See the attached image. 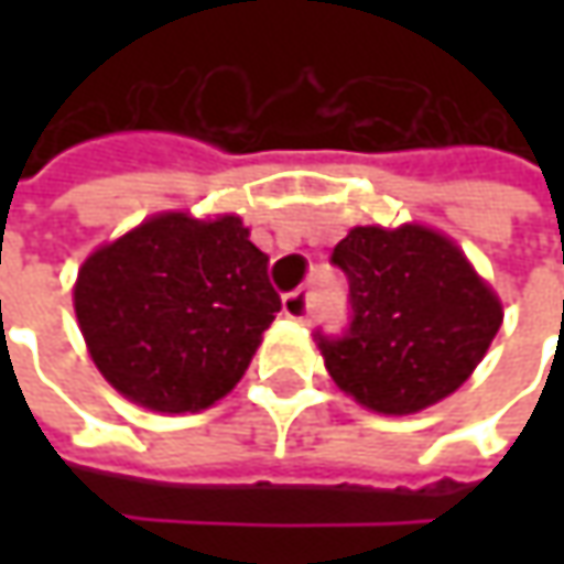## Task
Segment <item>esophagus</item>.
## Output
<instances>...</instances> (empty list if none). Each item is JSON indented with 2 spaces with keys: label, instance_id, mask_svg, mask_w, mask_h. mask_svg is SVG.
Masks as SVG:
<instances>
[{
  "label": "esophagus",
  "instance_id": "34e87169",
  "mask_svg": "<svg viewBox=\"0 0 564 564\" xmlns=\"http://www.w3.org/2000/svg\"><path fill=\"white\" fill-rule=\"evenodd\" d=\"M311 307H314V297H311L307 289H297V292H289L282 297V311H285V316H292V319H307Z\"/></svg>",
  "mask_w": 564,
  "mask_h": 564
}]
</instances>
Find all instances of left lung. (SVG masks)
<instances>
[{"mask_svg": "<svg viewBox=\"0 0 564 564\" xmlns=\"http://www.w3.org/2000/svg\"><path fill=\"white\" fill-rule=\"evenodd\" d=\"M329 263L348 275L345 333L314 338L341 392L414 414L452 395L484 360L502 304L448 238L423 226H358Z\"/></svg>", "mask_w": 564, "mask_h": 564, "instance_id": "8db88e82", "label": "left lung"}]
</instances>
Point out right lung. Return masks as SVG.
Instances as JSON below:
<instances>
[{
  "instance_id": "obj_1",
  "label": "right lung",
  "mask_w": 564,
  "mask_h": 564,
  "mask_svg": "<svg viewBox=\"0 0 564 564\" xmlns=\"http://www.w3.org/2000/svg\"><path fill=\"white\" fill-rule=\"evenodd\" d=\"M267 267L238 216L163 213L90 253L75 314L99 373L150 411L209 408L282 311Z\"/></svg>"
}]
</instances>
